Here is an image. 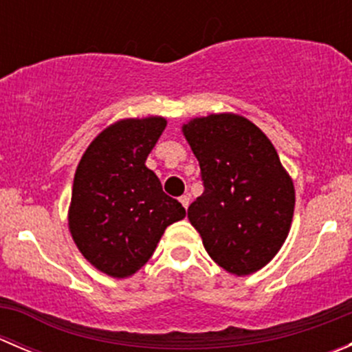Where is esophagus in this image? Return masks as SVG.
Masks as SVG:
<instances>
[{
	"mask_svg": "<svg viewBox=\"0 0 352 352\" xmlns=\"http://www.w3.org/2000/svg\"><path fill=\"white\" fill-rule=\"evenodd\" d=\"M180 204L184 206V208H189V204H190V197L189 196H182L180 197Z\"/></svg>",
	"mask_w": 352,
	"mask_h": 352,
	"instance_id": "1",
	"label": "esophagus"
}]
</instances>
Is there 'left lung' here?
<instances>
[{
  "instance_id": "obj_1",
  "label": "left lung",
  "mask_w": 352,
  "mask_h": 352,
  "mask_svg": "<svg viewBox=\"0 0 352 352\" xmlns=\"http://www.w3.org/2000/svg\"><path fill=\"white\" fill-rule=\"evenodd\" d=\"M196 155L204 192L187 218L209 257L235 276L267 265L281 250L294 212L293 179L274 144L247 117H194L182 126Z\"/></svg>"
}]
</instances>
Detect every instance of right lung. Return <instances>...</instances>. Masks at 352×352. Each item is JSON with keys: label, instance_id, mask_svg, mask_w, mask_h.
Masks as SVG:
<instances>
[{"label": "right lung", "instance_id": "1", "mask_svg": "<svg viewBox=\"0 0 352 352\" xmlns=\"http://www.w3.org/2000/svg\"><path fill=\"white\" fill-rule=\"evenodd\" d=\"M165 127L160 116L117 120L88 144L76 166L69 233L81 255L110 278L136 274L166 226L186 218L182 204L163 192L146 166Z\"/></svg>", "mask_w": 352, "mask_h": 352}]
</instances>
